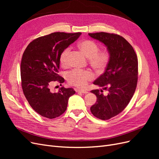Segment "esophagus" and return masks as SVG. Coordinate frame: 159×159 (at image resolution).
<instances>
[{"label": "esophagus", "mask_w": 159, "mask_h": 159, "mask_svg": "<svg viewBox=\"0 0 159 159\" xmlns=\"http://www.w3.org/2000/svg\"><path fill=\"white\" fill-rule=\"evenodd\" d=\"M77 91H78V92H80V93H85V94L88 93V91L84 90V89H77Z\"/></svg>", "instance_id": "1"}]
</instances>
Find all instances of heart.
Instances as JSON below:
<instances>
[{"mask_svg": "<svg viewBox=\"0 0 159 159\" xmlns=\"http://www.w3.org/2000/svg\"><path fill=\"white\" fill-rule=\"evenodd\" d=\"M78 48L89 58L91 66L96 71L101 73L106 68L110 60L109 53L107 51L99 52V47L97 43L93 40H85L81 41L78 44ZM70 48H66L60 56V62L61 66H66ZM94 75L89 70H77L70 71L66 75L68 82L77 87L84 88L89 81L93 80Z\"/></svg>", "mask_w": 159, "mask_h": 159, "instance_id": "1", "label": "heart"}]
</instances>
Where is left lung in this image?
Masks as SVG:
<instances>
[{"instance_id":"1","label":"left lung","mask_w":159,"mask_h":159,"mask_svg":"<svg viewBox=\"0 0 159 159\" xmlns=\"http://www.w3.org/2000/svg\"><path fill=\"white\" fill-rule=\"evenodd\" d=\"M89 36L107 47L110 60L105 72L93 84L102 89L91 91L97 97L91 107L95 117L107 120L116 116L127 107L137 84L138 60L132 46L121 36L107 32L89 33ZM108 93L104 96L102 89Z\"/></svg>"}]
</instances>
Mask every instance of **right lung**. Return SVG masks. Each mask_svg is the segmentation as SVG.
I'll return each instance as SVG.
<instances>
[{"label":"right lung","mask_w":159,"mask_h":159,"mask_svg":"<svg viewBox=\"0 0 159 159\" xmlns=\"http://www.w3.org/2000/svg\"><path fill=\"white\" fill-rule=\"evenodd\" d=\"M81 34L52 33L34 40L24 52L20 65L23 92L32 109L43 117L54 119L63 114L70 97L75 93L73 89L64 87L57 93H52L50 86L56 81L64 82L57 74L60 56Z\"/></svg>","instance_id":"right-lung-1"}]
</instances>
